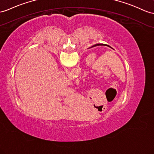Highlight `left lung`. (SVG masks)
Instances as JSON below:
<instances>
[{
    "instance_id": "8db88e82",
    "label": "left lung",
    "mask_w": 154,
    "mask_h": 154,
    "mask_svg": "<svg viewBox=\"0 0 154 154\" xmlns=\"http://www.w3.org/2000/svg\"><path fill=\"white\" fill-rule=\"evenodd\" d=\"M99 45H101V46H108V47H110V48H111L110 46H108V45H106V44H95V45H94V46H93L92 47H94V46H99Z\"/></svg>"
}]
</instances>
